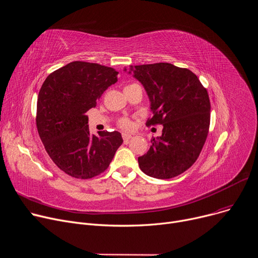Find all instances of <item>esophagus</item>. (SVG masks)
Here are the masks:
<instances>
[{
  "mask_svg": "<svg viewBox=\"0 0 258 258\" xmlns=\"http://www.w3.org/2000/svg\"><path fill=\"white\" fill-rule=\"evenodd\" d=\"M132 138V136H131V134L130 133H122V140H124V142L125 143H128V141L130 140Z\"/></svg>",
  "mask_w": 258,
  "mask_h": 258,
  "instance_id": "obj_1",
  "label": "esophagus"
}]
</instances>
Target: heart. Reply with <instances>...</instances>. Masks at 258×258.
Returning a JSON list of instances; mask_svg holds the SVG:
<instances>
[{"label": "heart", "instance_id": "heart-1", "mask_svg": "<svg viewBox=\"0 0 258 258\" xmlns=\"http://www.w3.org/2000/svg\"><path fill=\"white\" fill-rule=\"evenodd\" d=\"M119 126L124 129H130L132 127V122L128 118H122L119 120Z\"/></svg>", "mask_w": 258, "mask_h": 258}]
</instances>
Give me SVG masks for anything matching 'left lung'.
<instances>
[{
  "mask_svg": "<svg viewBox=\"0 0 258 258\" xmlns=\"http://www.w3.org/2000/svg\"><path fill=\"white\" fill-rule=\"evenodd\" d=\"M148 94L153 116L147 126L161 124V137L151 140L148 152L139 157L141 170L159 179L175 177L194 163L210 126V100L194 73L169 63L130 66Z\"/></svg>",
  "mask_w": 258,
  "mask_h": 258,
  "instance_id": "1",
  "label": "left lung"
}]
</instances>
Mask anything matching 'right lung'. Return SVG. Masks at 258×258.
<instances>
[{
	"label": "right lung",
	"instance_id": "1",
	"mask_svg": "<svg viewBox=\"0 0 258 258\" xmlns=\"http://www.w3.org/2000/svg\"><path fill=\"white\" fill-rule=\"evenodd\" d=\"M118 72L95 63L71 62L50 73L36 104V127L53 163L68 175L87 179L108 168L122 144L117 131L90 134L86 112L115 84Z\"/></svg>",
	"mask_w": 258,
	"mask_h": 258
}]
</instances>
